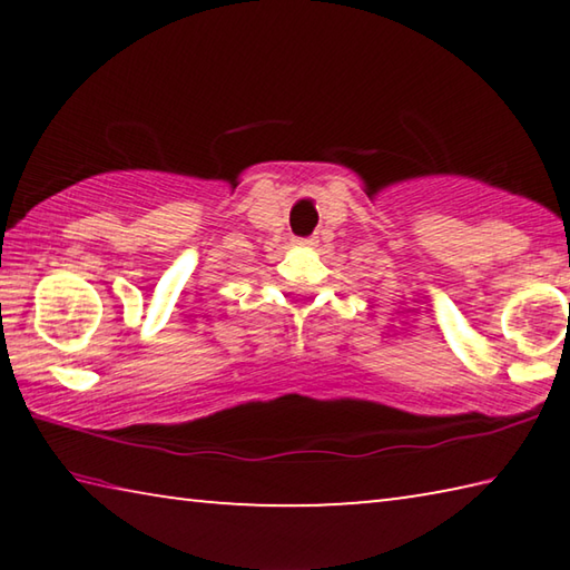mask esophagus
Instances as JSON below:
<instances>
[{"label":"esophagus","mask_w":570,"mask_h":570,"mask_svg":"<svg viewBox=\"0 0 570 570\" xmlns=\"http://www.w3.org/2000/svg\"><path fill=\"white\" fill-rule=\"evenodd\" d=\"M296 244H302V246H316V244H320V238H316V236H308V238H298V240H296Z\"/></svg>","instance_id":"esophagus-1"}]
</instances>
